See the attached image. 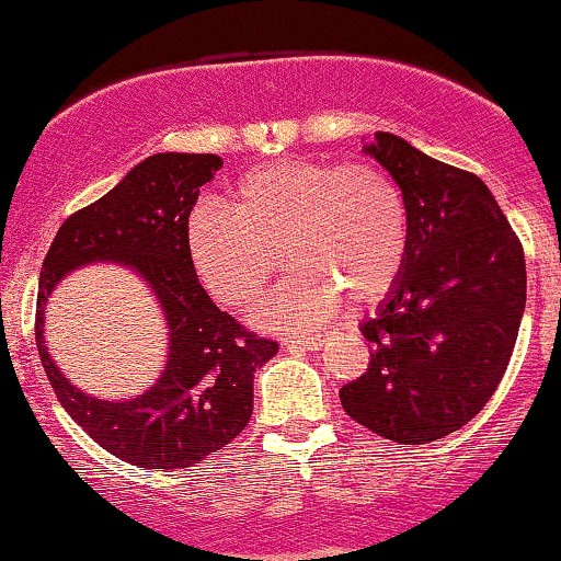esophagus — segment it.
<instances>
[{
  "label": "esophagus",
  "instance_id": "34e87169",
  "mask_svg": "<svg viewBox=\"0 0 561 561\" xmlns=\"http://www.w3.org/2000/svg\"><path fill=\"white\" fill-rule=\"evenodd\" d=\"M285 345H298V347H308V351H319V347L324 345V337H321V334H311V337L300 334V337H285Z\"/></svg>",
  "mask_w": 561,
  "mask_h": 561
}]
</instances>
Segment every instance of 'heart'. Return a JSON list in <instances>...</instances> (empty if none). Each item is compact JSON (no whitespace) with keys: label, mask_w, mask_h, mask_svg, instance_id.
<instances>
[{"label":"heart","mask_w":561,"mask_h":561,"mask_svg":"<svg viewBox=\"0 0 561 561\" xmlns=\"http://www.w3.org/2000/svg\"><path fill=\"white\" fill-rule=\"evenodd\" d=\"M186 255L218 302L244 308L282 259L289 279L255 311L272 330H311L340 295L375 302L401 279L411 248L401 186L379 165L285 158L242 173L229 208L199 203L184 227Z\"/></svg>","instance_id":"obj_1"}]
</instances>
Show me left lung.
I'll return each instance as SVG.
<instances>
[{"label":"left lung","mask_w":561,"mask_h":561,"mask_svg":"<svg viewBox=\"0 0 561 561\" xmlns=\"http://www.w3.org/2000/svg\"><path fill=\"white\" fill-rule=\"evenodd\" d=\"M364 152L401 186L411 248L362 324L371 362L340 403L371 433L420 446L465 427L499 388L525 313V253L480 176L388 131Z\"/></svg>","instance_id":"obj_1"}]
</instances>
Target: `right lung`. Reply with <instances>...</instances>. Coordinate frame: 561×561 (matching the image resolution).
I'll return each mask as SVG.
<instances>
[{"label":"right lung","mask_w":561,"mask_h":561,"mask_svg":"<svg viewBox=\"0 0 561 561\" xmlns=\"http://www.w3.org/2000/svg\"><path fill=\"white\" fill-rule=\"evenodd\" d=\"M218 156L158 152L62 224L42 266L36 347L57 401L94 443L121 461L184 469L237 437L253 414L255 369L279 345L242 330L199 285L184 227L199 186L221 169ZM89 262H115L157 295L170 330V356L141 397L105 402L76 389L56 369L43 340V313L54 287Z\"/></svg>","instance_id":"1"}]
</instances>
